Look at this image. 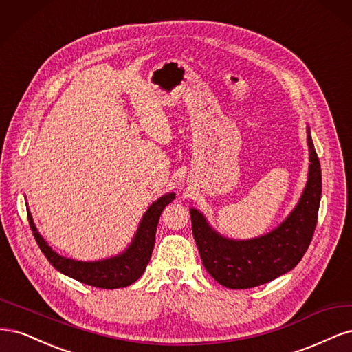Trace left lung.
I'll return each instance as SVG.
<instances>
[{"instance_id":"8db88e82","label":"left lung","mask_w":352,"mask_h":352,"mask_svg":"<svg viewBox=\"0 0 352 352\" xmlns=\"http://www.w3.org/2000/svg\"><path fill=\"white\" fill-rule=\"evenodd\" d=\"M310 165L298 203L276 228L250 240H234L212 228L200 210L191 208V228L203 266L230 289L263 285L298 265L314 234L322 197L320 162L307 127Z\"/></svg>"}]
</instances>
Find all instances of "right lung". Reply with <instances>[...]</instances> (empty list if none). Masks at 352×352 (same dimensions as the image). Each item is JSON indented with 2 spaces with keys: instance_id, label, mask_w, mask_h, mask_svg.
<instances>
[{
  "instance_id": "add662e5",
  "label": "right lung",
  "mask_w": 352,
  "mask_h": 352,
  "mask_svg": "<svg viewBox=\"0 0 352 352\" xmlns=\"http://www.w3.org/2000/svg\"><path fill=\"white\" fill-rule=\"evenodd\" d=\"M174 199L175 192H166L162 197L155 200L149 209L144 212L138 231H135L126 250L117 256L95 260V262H82V260H74L58 254L39 234L29 209L28 219L39 248L56 270L90 287L116 289L131 285L143 275L153 252L155 235L161 213Z\"/></svg>"
}]
</instances>
